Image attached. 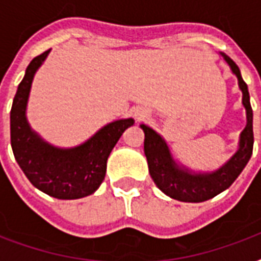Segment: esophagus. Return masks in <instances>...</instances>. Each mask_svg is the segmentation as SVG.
Masks as SVG:
<instances>
[{"label": "esophagus", "mask_w": 261, "mask_h": 261, "mask_svg": "<svg viewBox=\"0 0 261 261\" xmlns=\"http://www.w3.org/2000/svg\"><path fill=\"white\" fill-rule=\"evenodd\" d=\"M145 118H147L146 111L139 110V111H137V112H135V119H137V120H143Z\"/></svg>", "instance_id": "1"}]
</instances>
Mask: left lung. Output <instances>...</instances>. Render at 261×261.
Here are the masks:
<instances>
[{
    "mask_svg": "<svg viewBox=\"0 0 261 261\" xmlns=\"http://www.w3.org/2000/svg\"><path fill=\"white\" fill-rule=\"evenodd\" d=\"M231 71L239 79L240 89L243 90V104L247 110V126L240 138V149L222 168L214 173H191L178 168L173 161L167 143L150 127L141 124L145 133V155L153 181L164 194L180 202H204L214 198L234 182L248 164L253 150V111L249 101V92L241 77L239 66L227 55H223Z\"/></svg>",
    "mask_w": 261,
    "mask_h": 261,
    "instance_id": "1",
    "label": "left lung"
}]
</instances>
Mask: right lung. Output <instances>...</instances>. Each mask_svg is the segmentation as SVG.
<instances>
[{"label":"right lung","instance_id":"right-lung-1","mask_svg":"<svg viewBox=\"0 0 261 261\" xmlns=\"http://www.w3.org/2000/svg\"><path fill=\"white\" fill-rule=\"evenodd\" d=\"M50 50L35 57L18 84L10 110V145L14 159L38 190L57 199H80L93 194L106 177L107 160L133 119L116 120L74 149H57L31 130L25 118L35 71Z\"/></svg>","mask_w":261,"mask_h":261}]
</instances>
